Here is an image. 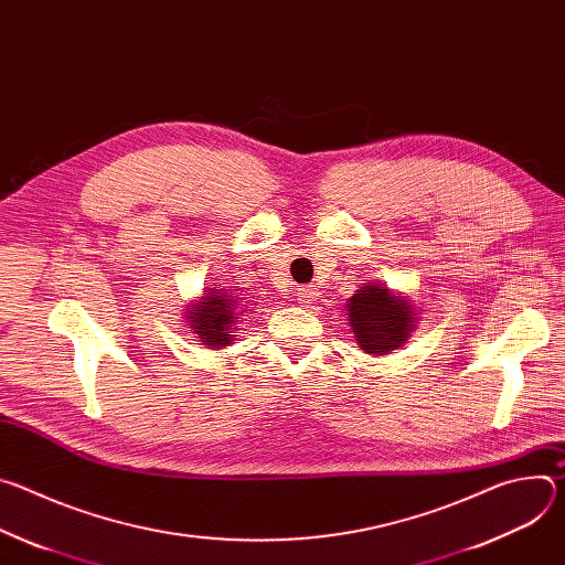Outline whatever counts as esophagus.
<instances>
[{"mask_svg":"<svg viewBox=\"0 0 565 565\" xmlns=\"http://www.w3.org/2000/svg\"><path fill=\"white\" fill-rule=\"evenodd\" d=\"M317 299H319V290H317L315 286H301V288L297 290V301L303 303V306H310V303H315Z\"/></svg>","mask_w":565,"mask_h":565,"instance_id":"1","label":"esophagus"}]
</instances>
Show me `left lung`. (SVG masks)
Returning a JSON list of instances; mask_svg holds the SVG:
<instances>
[{
    "label": "left lung",
    "mask_w": 565,
    "mask_h": 565,
    "mask_svg": "<svg viewBox=\"0 0 565 565\" xmlns=\"http://www.w3.org/2000/svg\"><path fill=\"white\" fill-rule=\"evenodd\" d=\"M347 315L351 333L364 353L388 355L407 344L420 312L405 292L373 281L355 290L347 301Z\"/></svg>",
    "instance_id": "1"
}]
</instances>
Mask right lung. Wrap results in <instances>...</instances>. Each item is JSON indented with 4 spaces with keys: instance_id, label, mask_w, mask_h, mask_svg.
Returning <instances> with one entry per match:
<instances>
[{
    "instance_id": "1",
    "label": "right lung",
    "mask_w": 565,
    "mask_h": 565,
    "mask_svg": "<svg viewBox=\"0 0 565 565\" xmlns=\"http://www.w3.org/2000/svg\"><path fill=\"white\" fill-rule=\"evenodd\" d=\"M241 299L244 297L225 292L223 288H205L199 299L185 303V327L203 347L225 349L236 340V324L246 312L241 310V306H246Z\"/></svg>"
}]
</instances>
